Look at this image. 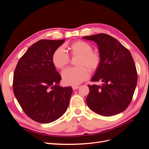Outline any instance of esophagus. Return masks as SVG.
<instances>
[{
    "label": "esophagus",
    "mask_w": 149,
    "mask_h": 149,
    "mask_svg": "<svg viewBox=\"0 0 149 149\" xmlns=\"http://www.w3.org/2000/svg\"><path fill=\"white\" fill-rule=\"evenodd\" d=\"M72 88H73V89H74V90H76L78 88H79V86H72Z\"/></svg>",
    "instance_id": "obj_1"
}]
</instances>
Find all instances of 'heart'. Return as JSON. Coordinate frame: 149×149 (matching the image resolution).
<instances>
[{"label":"heart","instance_id":"heart-1","mask_svg":"<svg viewBox=\"0 0 149 149\" xmlns=\"http://www.w3.org/2000/svg\"><path fill=\"white\" fill-rule=\"evenodd\" d=\"M70 55L72 58H77L76 65L78 67L70 68L62 73V81L67 86H78L86 81L89 77V70L96 71L101 63L100 53L94 52L91 44L77 40L68 45ZM70 58L61 47L58 48L53 52L52 62L56 68L63 70L69 64Z\"/></svg>","mask_w":149,"mask_h":149}]
</instances>
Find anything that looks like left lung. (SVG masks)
<instances>
[{
	"label": "left lung",
	"mask_w": 149,
	"mask_h": 149,
	"mask_svg": "<svg viewBox=\"0 0 149 149\" xmlns=\"http://www.w3.org/2000/svg\"><path fill=\"white\" fill-rule=\"evenodd\" d=\"M83 38L97 43L101 57V65L91 81H102V84L88 85V107L103 116L120 113L131 102L137 82L131 53L118 40L106 33L85 36Z\"/></svg>",
	"instance_id": "left-lung-1"
}]
</instances>
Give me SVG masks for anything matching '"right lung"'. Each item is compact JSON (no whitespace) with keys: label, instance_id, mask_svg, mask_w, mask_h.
Instances as JSON below:
<instances>
[{"label":"right lung","instance_id":"right-lung-1","mask_svg":"<svg viewBox=\"0 0 149 149\" xmlns=\"http://www.w3.org/2000/svg\"><path fill=\"white\" fill-rule=\"evenodd\" d=\"M40 40L30 46L17 63L13 74V93L30 118L47 124L66 111L73 93L71 87L59 85L61 77L52 62L53 52L64 43Z\"/></svg>","mask_w":149,"mask_h":149}]
</instances>
